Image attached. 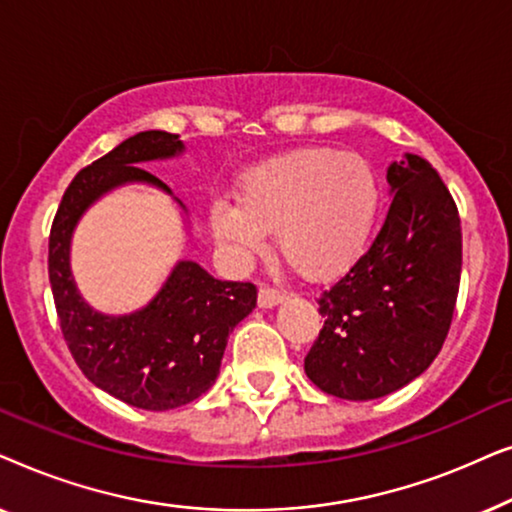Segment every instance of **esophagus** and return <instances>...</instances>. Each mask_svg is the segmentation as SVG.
<instances>
[{
  "instance_id": "obj_1",
  "label": "esophagus",
  "mask_w": 512,
  "mask_h": 512,
  "mask_svg": "<svg viewBox=\"0 0 512 512\" xmlns=\"http://www.w3.org/2000/svg\"><path fill=\"white\" fill-rule=\"evenodd\" d=\"M284 298H286L284 291L270 289V286H263V289L258 291V305H261V307H275V305L282 303Z\"/></svg>"
}]
</instances>
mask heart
<instances>
[{
    "label": "heart",
    "instance_id": "1",
    "mask_svg": "<svg viewBox=\"0 0 512 512\" xmlns=\"http://www.w3.org/2000/svg\"><path fill=\"white\" fill-rule=\"evenodd\" d=\"M380 209L373 167L356 153L293 149L251 165L235 200L216 198L209 226L237 261L265 247L275 228L279 254L305 277H331L366 249Z\"/></svg>",
    "mask_w": 512,
    "mask_h": 512
}]
</instances>
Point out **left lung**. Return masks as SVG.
Wrapping results in <instances>:
<instances>
[{
    "mask_svg": "<svg viewBox=\"0 0 512 512\" xmlns=\"http://www.w3.org/2000/svg\"><path fill=\"white\" fill-rule=\"evenodd\" d=\"M394 195L370 249L321 293L324 328L305 373L326 394L370 401L405 387L436 359L461 277V221L429 160L387 167Z\"/></svg>",
    "mask_w": 512,
    "mask_h": 512,
    "instance_id": "obj_1",
    "label": "left lung"
}]
</instances>
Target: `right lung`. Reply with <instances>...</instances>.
<instances>
[{
  "mask_svg": "<svg viewBox=\"0 0 512 512\" xmlns=\"http://www.w3.org/2000/svg\"><path fill=\"white\" fill-rule=\"evenodd\" d=\"M181 153L184 142L165 130L125 139L72 179L48 240L55 310L76 366L95 387L142 410H172L205 394L219 375L228 335L256 307L254 284L221 282L195 261L174 265L156 296L130 314L97 312L79 293L69 254L81 216L125 184L172 195L139 165ZM172 200L186 214L184 202Z\"/></svg>",
  "mask_w": 512,
  "mask_h": 512,
  "instance_id": "add662e5",
  "label": "right lung"
}]
</instances>
